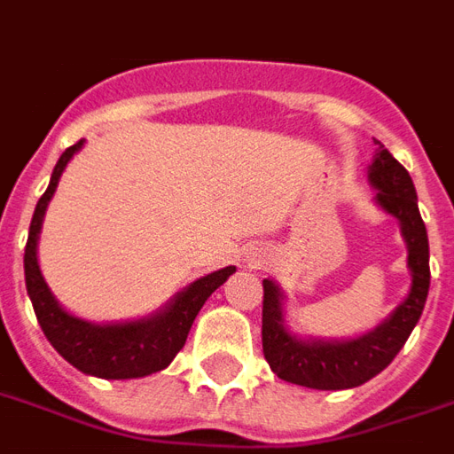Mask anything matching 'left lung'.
I'll return each mask as SVG.
<instances>
[{"mask_svg":"<svg viewBox=\"0 0 454 454\" xmlns=\"http://www.w3.org/2000/svg\"><path fill=\"white\" fill-rule=\"evenodd\" d=\"M371 184L376 186V200L395 215L409 247L411 289L390 318L373 333L349 342H301L282 325L279 289L263 279V354L272 373L287 383L316 387V390H347L366 383L397 356L411 330L421 318L431 268H428V237L417 206V191L411 176L397 160L378 143L376 160L369 169Z\"/></svg>","mask_w":454,"mask_h":454,"instance_id":"8db88e82","label":"left lung"}]
</instances>
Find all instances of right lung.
<instances>
[{
  "label": "right lung",
  "instance_id": "add662e5",
  "mask_svg": "<svg viewBox=\"0 0 454 454\" xmlns=\"http://www.w3.org/2000/svg\"><path fill=\"white\" fill-rule=\"evenodd\" d=\"M83 145V141L74 143L61 153L54 165L50 186L40 196L30 220L28 241L23 254V270H26V289L35 309L37 323L45 333L54 349L69 361L71 366L83 371L88 376L98 378H141L155 371L167 369L189 337L193 318L206 304V299L215 289L237 270L234 265L223 270L210 272L206 278L196 279L193 285L176 294L165 311L153 318L136 320V323H117V325H93L81 318H74L54 301L52 292L47 289L40 265H37V234L43 224L45 207L52 199L57 182L71 155Z\"/></svg>",
  "mask_w": 454,
  "mask_h": 454
}]
</instances>
